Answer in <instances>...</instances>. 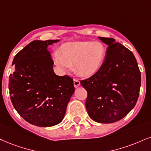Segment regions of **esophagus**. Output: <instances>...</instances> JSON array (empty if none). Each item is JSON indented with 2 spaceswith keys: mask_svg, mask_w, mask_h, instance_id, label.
<instances>
[{
  "mask_svg": "<svg viewBox=\"0 0 151 151\" xmlns=\"http://www.w3.org/2000/svg\"><path fill=\"white\" fill-rule=\"evenodd\" d=\"M73 84H74V87H78V86H80V85H81V82H80L79 80L78 79H73Z\"/></svg>",
  "mask_w": 151,
  "mask_h": 151,
  "instance_id": "esophagus-1",
  "label": "esophagus"
}]
</instances>
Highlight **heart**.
<instances>
[{"label": "heart", "instance_id": "obj_1", "mask_svg": "<svg viewBox=\"0 0 151 151\" xmlns=\"http://www.w3.org/2000/svg\"><path fill=\"white\" fill-rule=\"evenodd\" d=\"M106 56V48L101 42H70L61 46L59 54L54 55V61L62 69L69 70L74 66L76 73L89 77L101 69Z\"/></svg>", "mask_w": 151, "mask_h": 151}]
</instances>
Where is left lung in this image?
<instances>
[{"label":"left lung","mask_w":151,"mask_h":151,"mask_svg":"<svg viewBox=\"0 0 151 151\" xmlns=\"http://www.w3.org/2000/svg\"><path fill=\"white\" fill-rule=\"evenodd\" d=\"M99 38L109 45L103 66L94 75L80 81L87 92L85 106L89 116L99 123H112L135 106L141 72L129 49L113 38Z\"/></svg>","instance_id":"8db88e82"}]
</instances>
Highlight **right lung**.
Masks as SVG:
<instances>
[{"label": "right lung", "instance_id": "add662e5", "mask_svg": "<svg viewBox=\"0 0 151 151\" xmlns=\"http://www.w3.org/2000/svg\"><path fill=\"white\" fill-rule=\"evenodd\" d=\"M59 40H34L17 54L10 75V99L20 116L38 127L61 122L75 89L68 76H59L47 46Z\"/></svg>", "mask_w": 151, "mask_h": 151}]
</instances>
